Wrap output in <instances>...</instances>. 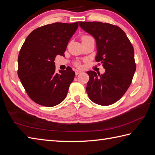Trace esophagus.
Returning a JSON list of instances; mask_svg holds the SVG:
<instances>
[{"label":"esophagus","instance_id":"esophagus-1","mask_svg":"<svg viewBox=\"0 0 155 155\" xmlns=\"http://www.w3.org/2000/svg\"><path fill=\"white\" fill-rule=\"evenodd\" d=\"M74 71H75V74H76V75H78V74H80L81 73V71H78V70H75Z\"/></svg>","mask_w":155,"mask_h":155}]
</instances>
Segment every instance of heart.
Masks as SVG:
<instances>
[{"instance_id": "1", "label": "heart", "mask_w": 155, "mask_h": 155, "mask_svg": "<svg viewBox=\"0 0 155 155\" xmlns=\"http://www.w3.org/2000/svg\"><path fill=\"white\" fill-rule=\"evenodd\" d=\"M93 38L91 35H82L81 37V39H82V41H84L86 40H88L89 39H92ZM74 66H76L77 67H81V63L80 61H76V62L74 63Z\"/></svg>"}]
</instances>
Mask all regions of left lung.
Listing matches in <instances>:
<instances>
[{
  "label": "left lung",
  "instance_id": "obj_1",
  "mask_svg": "<svg viewBox=\"0 0 155 155\" xmlns=\"http://www.w3.org/2000/svg\"><path fill=\"white\" fill-rule=\"evenodd\" d=\"M82 29L96 41V61L102 63V74L86 72L89 98L102 106L118 101L130 86L136 70L134 49L125 32L116 25L101 21H79Z\"/></svg>",
  "mask_w": 155,
  "mask_h": 155
}]
</instances>
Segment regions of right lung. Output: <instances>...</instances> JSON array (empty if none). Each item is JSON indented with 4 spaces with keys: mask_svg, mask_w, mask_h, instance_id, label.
Masks as SVG:
<instances>
[{
    "mask_svg": "<svg viewBox=\"0 0 155 155\" xmlns=\"http://www.w3.org/2000/svg\"><path fill=\"white\" fill-rule=\"evenodd\" d=\"M78 27L73 24L55 22L32 31L21 46L18 58V75L29 97L35 103L53 107L66 98L74 71L55 73L57 55L64 56L69 41Z\"/></svg>",
    "mask_w": 155,
    "mask_h": 155,
    "instance_id": "obj_1",
    "label": "right lung"
}]
</instances>
